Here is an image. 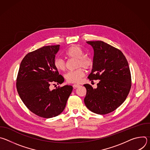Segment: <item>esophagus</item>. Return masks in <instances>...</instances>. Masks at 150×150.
Listing matches in <instances>:
<instances>
[{"label":"esophagus","instance_id":"34e87169","mask_svg":"<svg viewBox=\"0 0 150 150\" xmlns=\"http://www.w3.org/2000/svg\"><path fill=\"white\" fill-rule=\"evenodd\" d=\"M79 86H80V85H79V84H74V85H73V87H74V88H78V87H79Z\"/></svg>","mask_w":150,"mask_h":150}]
</instances>
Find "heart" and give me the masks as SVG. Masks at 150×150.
Masks as SVG:
<instances>
[{
    "instance_id": "1",
    "label": "heart",
    "mask_w": 150,
    "mask_h": 150,
    "mask_svg": "<svg viewBox=\"0 0 150 150\" xmlns=\"http://www.w3.org/2000/svg\"><path fill=\"white\" fill-rule=\"evenodd\" d=\"M66 55L71 58L77 59L76 67L78 69L69 71L65 75V79L69 83H79L85 75V70L90 69L94 65L93 59L88 55H85L83 50L78 46L74 45L69 47L66 52ZM54 65L59 71H65L66 69V63L60 57L54 59Z\"/></svg>"
}]
</instances>
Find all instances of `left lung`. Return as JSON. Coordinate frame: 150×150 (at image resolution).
<instances>
[{
  "instance_id": "8db88e82",
  "label": "left lung",
  "mask_w": 150,
  "mask_h": 150,
  "mask_svg": "<svg viewBox=\"0 0 150 150\" xmlns=\"http://www.w3.org/2000/svg\"><path fill=\"white\" fill-rule=\"evenodd\" d=\"M94 50V65L88 76L99 79L97 88L84 84L87 93L84 103L91 112L106 115L115 110L130 91L132 81L127 61L118 49L102 41H87Z\"/></svg>"
}]
</instances>
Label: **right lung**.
Segmentation results:
<instances>
[{"label": "right lung", "mask_w": 150, "mask_h": 150, "mask_svg": "<svg viewBox=\"0 0 150 150\" xmlns=\"http://www.w3.org/2000/svg\"><path fill=\"white\" fill-rule=\"evenodd\" d=\"M59 48V45L42 47L26 54L20 64L17 91L27 108L41 117L51 118L60 115L73 89L71 85L50 88L51 84L58 85L64 81L54 65Z\"/></svg>", "instance_id": "1"}]
</instances>
